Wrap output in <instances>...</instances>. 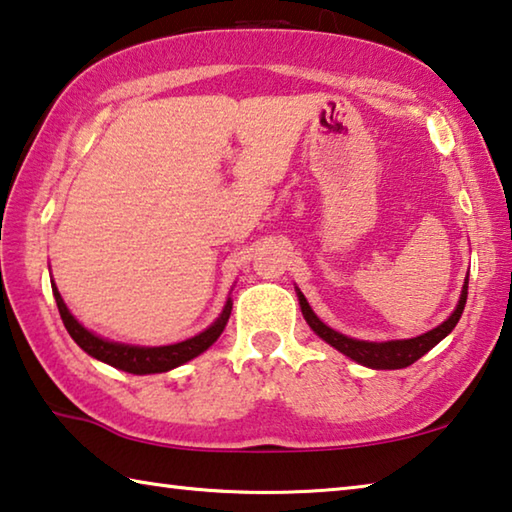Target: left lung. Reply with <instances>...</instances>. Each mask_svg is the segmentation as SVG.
Here are the masks:
<instances>
[{"label":"left lung","instance_id":"obj_1","mask_svg":"<svg viewBox=\"0 0 512 512\" xmlns=\"http://www.w3.org/2000/svg\"><path fill=\"white\" fill-rule=\"evenodd\" d=\"M467 280H470V275L465 277L463 289H461V298H458L456 309L438 327H433V329H429V332H424L420 336H413V339L379 341V343L377 341L352 339V336H345L341 332H336V329L325 325L323 320H320L314 314V309L309 307L307 298L302 296V291L298 287H296V293H298L300 309H302V316H305V320H307V325L314 329V334L320 336V339H323L325 343H329L332 348H336L341 354H345V357H350L352 361H357L366 368H372V370H400V368L411 366V363H415L420 357H424V354H427L431 348H436V345L443 341L445 336L456 327V323L461 320V314L465 309Z\"/></svg>","mask_w":512,"mask_h":512}]
</instances>
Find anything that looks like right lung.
<instances>
[{"label":"right lung","mask_w":512,"mask_h":512,"mask_svg":"<svg viewBox=\"0 0 512 512\" xmlns=\"http://www.w3.org/2000/svg\"><path fill=\"white\" fill-rule=\"evenodd\" d=\"M51 291H54L60 318H63L65 329L74 339V343L79 345L83 352H88L92 359L108 363V366L117 370L131 372V375H155V372H169L173 368L183 366L187 361H192L194 357H198V354H203L207 348H210L216 339H219L225 325H228V318L232 311V298H228L225 300L219 318H216L210 327L203 329L201 334H196L187 341L171 343V345H131V343L103 339V336L94 334L92 329H88L72 316V311L67 309L54 280H51Z\"/></svg>","instance_id":"add662e5"}]
</instances>
